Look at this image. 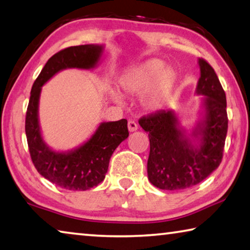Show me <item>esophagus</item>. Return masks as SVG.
Instances as JSON below:
<instances>
[{
  "mask_svg": "<svg viewBox=\"0 0 250 250\" xmlns=\"http://www.w3.org/2000/svg\"><path fill=\"white\" fill-rule=\"evenodd\" d=\"M127 127H128L129 132H136L137 128H138V126H137V124L134 121H129L128 124H127Z\"/></svg>",
  "mask_w": 250,
  "mask_h": 250,
  "instance_id": "1",
  "label": "esophagus"
}]
</instances>
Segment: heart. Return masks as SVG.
I'll list each match as a JSON object with an SVG mask.
<instances>
[{
  "label": "heart",
  "mask_w": 250,
  "mask_h": 250,
  "mask_svg": "<svg viewBox=\"0 0 250 250\" xmlns=\"http://www.w3.org/2000/svg\"><path fill=\"white\" fill-rule=\"evenodd\" d=\"M176 73L173 68L165 67L159 60H150L138 66L130 67L118 79V86L126 95L138 96L143 93V104L147 109L161 108L173 92ZM114 102L122 104V97L116 92L109 91Z\"/></svg>",
  "instance_id": "1"
}]
</instances>
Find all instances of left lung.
Returning a JSON list of instances; mask_svg holds the SVG:
<instances>
[{
    "mask_svg": "<svg viewBox=\"0 0 250 250\" xmlns=\"http://www.w3.org/2000/svg\"><path fill=\"white\" fill-rule=\"evenodd\" d=\"M198 65L195 94L204 97L193 128L182 126L173 109L157 110L138 121L150 143L148 181L159 189L181 190L197 185L222 162L228 128L226 95L214 68L203 59H198Z\"/></svg>",
    "mask_w": 250,
    "mask_h": 250,
    "instance_id": "obj_1",
    "label": "left lung"
}]
</instances>
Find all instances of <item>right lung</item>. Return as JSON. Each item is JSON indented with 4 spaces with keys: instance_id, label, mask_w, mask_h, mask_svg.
Listing matches in <instances>:
<instances>
[{
    "instance_id": "obj_1",
    "label": "right lung",
    "mask_w": 250,
    "mask_h": 250,
    "mask_svg": "<svg viewBox=\"0 0 250 250\" xmlns=\"http://www.w3.org/2000/svg\"><path fill=\"white\" fill-rule=\"evenodd\" d=\"M104 45L71 46L53 55L45 64L31 91L25 133L32 162L47 181L67 190H87L104 181L114 150L128 137L127 121L103 122L83 144L68 150H56L45 143L39 120L42 86L67 68L93 69L101 62Z\"/></svg>"
}]
</instances>
